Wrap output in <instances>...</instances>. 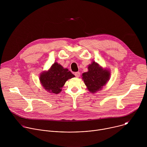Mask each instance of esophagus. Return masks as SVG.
<instances>
[{"label":"esophagus","mask_w":147,"mask_h":147,"mask_svg":"<svg viewBox=\"0 0 147 147\" xmlns=\"http://www.w3.org/2000/svg\"><path fill=\"white\" fill-rule=\"evenodd\" d=\"M74 75L76 76V77L77 78H78V77L80 76V72H76V73H74Z\"/></svg>","instance_id":"esophagus-1"}]
</instances>
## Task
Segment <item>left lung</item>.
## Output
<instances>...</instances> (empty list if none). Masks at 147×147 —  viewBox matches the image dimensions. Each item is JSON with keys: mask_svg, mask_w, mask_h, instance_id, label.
Returning <instances> with one entry per match:
<instances>
[{"mask_svg": "<svg viewBox=\"0 0 147 147\" xmlns=\"http://www.w3.org/2000/svg\"><path fill=\"white\" fill-rule=\"evenodd\" d=\"M111 71L104 69L95 61L88 66V71L82 73V79L91 93H96L102 90L110 80Z\"/></svg>", "mask_w": 147, "mask_h": 147, "instance_id": "8db88e82", "label": "left lung"}]
</instances>
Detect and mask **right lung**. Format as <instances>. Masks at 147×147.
<instances>
[{"label": "right lung", "mask_w": 147, "mask_h": 147, "mask_svg": "<svg viewBox=\"0 0 147 147\" xmlns=\"http://www.w3.org/2000/svg\"><path fill=\"white\" fill-rule=\"evenodd\" d=\"M75 76L68 69L55 62L48 71L42 72L39 75V81L42 86L48 92L57 94L61 91L65 82Z\"/></svg>", "instance_id": "obj_1"}]
</instances>
